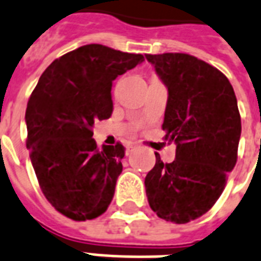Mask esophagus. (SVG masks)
<instances>
[{
	"label": "esophagus",
	"mask_w": 261,
	"mask_h": 261,
	"mask_svg": "<svg viewBox=\"0 0 261 261\" xmlns=\"http://www.w3.org/2000/svg\"><path fill=\"white\" fill-rule=\"evenodd\" d=\"M135 147H137V144H136V143H132V144H129V147H128V148H130V149H132V148H135Z\"/></svg>",
	"instance_id": "1"
}]
</instances>
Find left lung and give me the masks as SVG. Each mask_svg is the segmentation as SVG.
Returning <instances> with one entry per match:
<instances>
[{
  "instance_id": "8db88e82",
  "label": "left lung",
  "mask_w": 261,
  "mask_h": 261,
  "mask_svg": "<svg viewBox=\"0 0 261 261\" xmlns=\"http://www.w3.org/2000/svg\"><path fill=\"white\" fill-rule=\"evenodd\" d=\"M167 88L162 129L174 141L175 159L145 177L149 207L159 218L188 223L213 207L237 162L241 117L225 74L184 53L145 54Z\"/></svg>"
}]
</instances>
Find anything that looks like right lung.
I'll return each instance as SVG.
<instances>
[{"label": "right lung", "instance_id": "1", "mask_svg": "<svg viewBox=\"0 0 261 261\" xmlns=\"http://www.w3.org/2000/svg\"><path fill=\"white\" fill-rule=\"evenodd\" d=\"M144 61L102 44H86L50 64L25 110L27 148L40 189L58 213L87 221L112 203L124 145L96 147L95 121L110 118L112 87Z\"/></svg>", "mask_w": 261, "mask_h": 261}]
</instances>
